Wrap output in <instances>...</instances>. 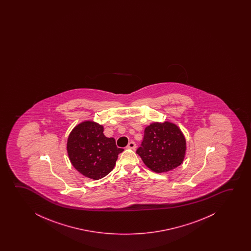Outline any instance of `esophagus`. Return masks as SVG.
<instances>
[{
    "mask_svg": "<svg viewBox=\"0 0 251 251\" xmlns=\"http://www.w3.org/2000/svg\"><path fill=\"white\" fill-rule=\"evenodd\" d=\"M127 148L134 150V149L136 148V144H135V142H134V141H130V142L128 143V145H127Z\"/></svg>",
    "mask_w": 251,
    "mask_h": 251,
    "instance_id": "34e87169",
    "label": "esophagus"
}]
</instances>
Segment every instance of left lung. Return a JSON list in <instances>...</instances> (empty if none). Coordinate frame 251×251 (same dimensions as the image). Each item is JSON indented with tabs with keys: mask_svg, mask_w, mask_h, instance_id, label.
<instances>
[{
	"mask_svg": "<svg viewBox=\"0 0 251 251\" xmlns=\"http://www.w3.org/2000/svg\"><path fill=\"white\" fill-rule=\"evenodd\" d=\"M186 151L185 138L172 123H154L145 128L144 138L136 150L145 165L161 173L182 164Z\"/></svg>",
	"mask_w": 251,
	"mask_h": 251,
	"instance_id": "obj_1",
	"label": "left lung"
}]
</instances>
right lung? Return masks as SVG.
Here are the masks:
<instances>
[{"mask_svg":"<svg viewBox=\"0 0 251 251\" xmlns=\"http://www.w3.org/2000/svg\"><path fill=\"white\" fill-rule=\"evenodd\" d=\"M102 125L86 121L77 125L69 134L67 150L73 166L82 175L98 180L108 175L116 165L118 154L114 138L103 134Z\"/></svg>","mask_w":251,"mask_h":251,"instance_id":"add662e5","label":"right lung"}]
</instances>
